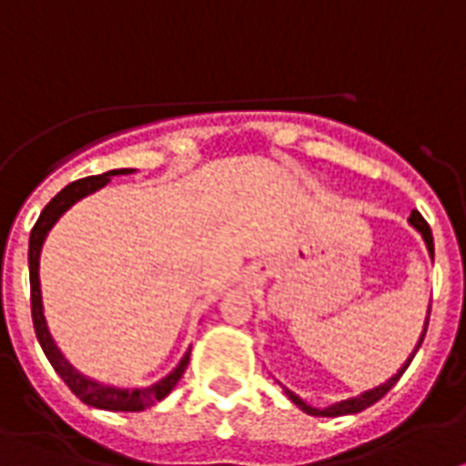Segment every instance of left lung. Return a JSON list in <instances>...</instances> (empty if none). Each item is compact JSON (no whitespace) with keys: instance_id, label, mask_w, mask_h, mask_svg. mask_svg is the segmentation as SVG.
Returning a JSON list of instances; mask_svg holds the SVG:
<instances>
[{"instance_id":"left-lung-1","label":"left lung","mask_w":466,"mask_h":466,"mask_svg":"<svg viewBox=\"0 0 466 466\" xmlns=\"http://www.w3.org/2000/svg\"><path fill=\"white\" fill-rule=\"evenodd\" d=\"M410 225L414 227L419 234H421L423 244H426V248H429V256L433 258V234H431V227L426 225V220H423L417 210L410 215ZM429 313H431V306H429ZM426 328H429V319H426V323H423V332H421V338H419L417 347H414V351H411L410 357H407V361H404V364L397 369L395 376H390L388 380H385V383L376 385V388H370V390H364V392H359V395H354V397H347V400H339V402L328 404V407H323V410H319V407H311V404H306L304 400L297 395V392H292L289 388H285L282 383H279V385H282L285 395L289 397L294 404H297L299 410L306 411V414H311V417H344V414H359V411H364L366 407H370V404H376L378 400H380V397H383L385 392L390 390L392 385L400 380V376H402L404 370H407V366L411 364V359H414V354H417L419 347H421L423 338H426Z\"/></svg>"}]
</instances>
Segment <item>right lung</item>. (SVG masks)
<instances>
[{"mask_svg": "<svg viewBox=\"0 0 466 466\" xmlns=\"http://www.w3.org/2000/svg\"><path fill=\"white\" fill-rule=\"evenodd\" d=\"M136 169H109L105 174H97V177H86V179H78L69 187H64L55 198L49 200L45 210L37 218L33 232H30L28 241V270H30V311H33V325H35L37 342L43 347L45 357L52 364V369L59 373L64 383L69 385V390L74 392L81 402L90 404V407H97V410L107 411H143L146 407H153L155 402H160L169 392L174 390V385L179 383V378L184 376V370L188 366V357H191V350H187V354L181 357V361L174 366V370H169L167 376L160 378L157 383L146 385V388H116V385H105L97 383L93 378L83 376L81 370H76L74 366L66 361V357L62 354V350L56 347L52 335H49L47 320H45V309H43V292H40V253H43V244L47 239L49 229L56 225V220L62 218L66 210H69L74 203H78L86 196L96 194L97 188L107 187L112 177H119V174H134Z\"/></svg>", "mask_w": 466, "mask_h": 466, "instance_id": "obj_1", "label": "right lung"}]
</instances>
